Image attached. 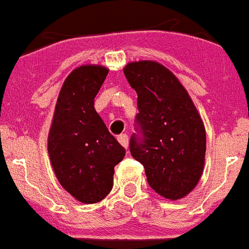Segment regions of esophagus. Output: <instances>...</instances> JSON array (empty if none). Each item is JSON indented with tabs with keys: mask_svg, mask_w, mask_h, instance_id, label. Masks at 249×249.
<instances>
[{
	"mask_svg": "<svg viewBox=\"0 0 249 249\" xmlns=\"http://www.w3.org/2000/svg\"><path fill=\"white\" fill-rule=\"evenodd\" d=\"M118 141L120 142V144L123 145V147H125V148H128V144H129V139H128V135L125 134H120L118 137Z\"/></svg>",
	"mask_w": 249,
	"mask_h": 249,
	"instance_id": "esophagus-1",
	"label": "esophagus"
}]
</instances>
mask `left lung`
<instances>
[{
	"mask_svg": "<svg viewBox=\"0 0 249 249\" xmlns=\"http://www.w3.org/2000/svg\"><path fill=\"white\" fill-rule=\"evenodd\" d=\"M124 74L138 94L139 135H131V156L144 166L153 191L171 201L180 199L203 173L206 130L201 116L179 79L159 62H130Z\"/></svg>",
	"mask_w": 249,
	"mask_h": 249,
	"instance_id": "left-lung-1",
	"label": "left lung"
}]
</instances>
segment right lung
<instances>
[{"label": "right lung", "instance_id": "right-lung-1", "mask_svg": "<svg viewBox=\"0 0 249 249\" xmlns=\"http://www.w3.org/2000/svg\"><path fill=\"white\" fill-rule=\"evenodd\" d=\"M108 69L83 65L72 70L58 93L47 148L54 175L83 203L102 201L112 189L114 167L125 156L94 110V97Z\"/></svg>", "mask_w": 249, "mask_h": 249}]
</instances>
